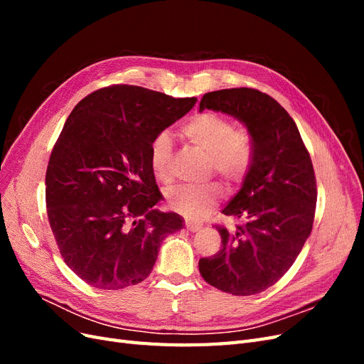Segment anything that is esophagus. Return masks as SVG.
<instances>
[{"mask_svg": "<svg viewBox=\"0 0 364 364\" xmlns=\"http://www.w3.org/2000/svg\"><path fill=\"white\" fill-rule=\"evenodd\" d=\"M185 228L188 229L190 232H197V230L202 229V225H197V223H193V222H188V220H186V222H185Z\"/></svg>", "mask_w": 364, "mask_h": 364, "instance_id": "obj_1", "label": "esophagus"}]
</instances>
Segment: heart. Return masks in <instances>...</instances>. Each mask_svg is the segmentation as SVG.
<instances>
[{
    "label": "heart",
    "instance_id": "heart-1",
    "mask_svg": "<svg viewBox=\"0 0 364 364\" xmlns=\"http://www.w3.org/2000/svg\"><path fill=\"white\" fill-rule=\"evenodd\" d=\"M182 136L208 153V168L228 182H238L250 164V139L245 130L235 129L228 117L215 112H202L191 117L182 126ZM173 142L168 134L161 132L150 144V168L159 181H168ZM222 186L215 182L202 185H178L167 191V203L182 215L202 220L222 199Z\"/></svg>",
    "mask_w": 364,
    "mask_h": 364
}]
</instances>
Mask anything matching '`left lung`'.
<instances>
[{
    "mask_svg": "<svg viewBox=\"0 0 364 364\" xmlns=\"http://www.w3.org/2000/svg\"><path fill=\"white\" fill-rule=\"evenodd\" d=\"M205 109L247 129L252 156L243 185L222 211L243 225L217 228L222 247L200 258L199 270L218 290L257 294L287 273L311 234L317 199L311 158L293 118L267 94L250 87L208 92L199 111Z\"/></svg>",
    "mask_w": 364,
    "mask_h": 364,
    "instance_id": "1",
    "label": "left lung"
}]
</instances>
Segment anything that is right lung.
<instances>
[{
    "label": "right lung",
    "instance_id": "1",
    "mask_svg": "<svg viewBox=\"0 0 364 364\" xmlns=\"http://www.w3.org/2000/svg\"><path fill=\"white\" fill-rule=\"evenodd\" d=\"M197 98H173L130 85L98 90L77 103L51 151L47 214L67 266L100 290L144 281L162 240L183 228L161 213L150 144L190 112Z\"/></svg>",
    "mask_w": 364,
    "mask_h": 364
}]
</instances>
